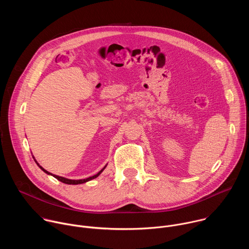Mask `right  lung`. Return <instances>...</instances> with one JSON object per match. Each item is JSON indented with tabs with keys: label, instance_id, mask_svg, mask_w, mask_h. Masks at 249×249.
Instances as JSON below:
<instances>
[{
	"label": "right lung",
	"instance_id": "right-lung-1",
	"mask_svg": "<svg viewBox=\"0 0 249 249\" xmlns=\"http://www.w3.org/2000/svg\"><path fill=\"white\" fill-rule=\"evenodd\" d=\"M38 164V163H37ZM39 165V164H38ZM39 167L45 172V173H47V174H51V173H49L47 170H45L43 167H41L40 165H39ZM105 168H106V166H105ZM105 168H103L98 174H96L95 176H92V177H89V178H87V179H83V180H69V179H66V178H63V177H59V176H55V175H53V174H51L52 176H53L55 179H57L58 181H60V182H62V183H64V184H68V185H78V184H83V183H86V182H88V181H91V180H93V179H95V178H97L103 171H104V169Z\"/></svg>",
	"mask_w": 249,
	"mask_h": 249
}]
</instances>
